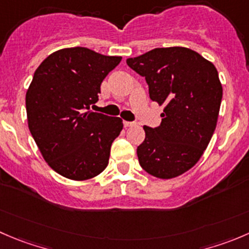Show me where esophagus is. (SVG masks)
<instances>
[{
	"label": "esophagus",
	"mask_w": 249,
	"mask_h": 249,
	"mask_svg": "<svg viewBox=\"0 0 249 249\" xmlns=\"http://www.w3.org/2000/svg\"><path fill=\"white\" fill-rule=\"evenodd\" d=\"M135 123H132V122H126V120H124V126L125 127H131V126H135Z\"/></svg>",
	"instance_id": "1"
}]
</instances>
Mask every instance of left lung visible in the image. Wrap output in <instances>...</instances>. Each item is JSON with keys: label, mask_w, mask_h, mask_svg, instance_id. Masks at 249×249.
<instances>
[{"label": "left lung", "mask_w": 249, "mask_h": 249, "mask_svg": "<svg viewBox=\"0 0 249 249\" xmlns=\"http://www.w3.org/2000/svg\"><path fill=\"white\" fill-rule=\"evenodd\" d=\"M126 63L144 76L149 98L164 106L160 126H143L140 165L154 178H178L196 165L216 127L223 98L218 71L196 51L178 46L154 48Z\"/></svg>", "instance_id": "obj_1"}]
</instances>
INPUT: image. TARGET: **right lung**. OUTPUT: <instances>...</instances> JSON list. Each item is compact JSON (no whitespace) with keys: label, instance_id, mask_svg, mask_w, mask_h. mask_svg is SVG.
Masks as SVG:
<instances>
[{"label":"right lung","instance_id":"1","mask_svg":"<svg viewBox=\"0 0 249 249\" xmlns=\"http://www.w3.org/2000/svg\"><path fill=\"white\" fill-rule=\"evenodd\" d=\"M120 60L69 47L51 53L35 71L25 96L28 126L43 159L59 175L84 181L107 168L123 120L93 113L90 106Z\"/></svg>","mask_w":249,"mask_h":249}]
</instances>
